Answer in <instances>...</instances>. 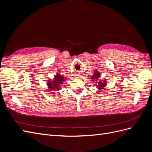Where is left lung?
Returning a JSON list of instances; mask_svg holds the SVG:
<instances>
[{"label":"left lung","instance_id":"8db88e82","mask_svg":"<svg viewBox=\"0 0 152 152\" xmlns=\"http://www.w3.org/2000/svg\"><path fill=\"white\" fill-rule=\"evenodd\" d=\"M95 73H94V75L91 77V79H93V80H98V79H99V78L100 77L99 75H100V73L99 72H98V71L95 70L94 72ZM95 83H97V82H95ZM106 80H103V82H102V80H99V82H98V84H96V86H97L96 87H98V89H104V87L106 86Z\"/></svg>","mask_w":152,"mask_h":152}]
</instances>
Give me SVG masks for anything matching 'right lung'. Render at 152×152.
Here are the masks:
<instances>
[{"label": "right lung", "mask_w": 152, "mask_h": 152, "mask_svg": "<svg viewBox=\"0 0 152 152\" xmlns=\"http://www.w3.org/2000/svg\"><path fill=\"white\" fill-rule=\"evenodd\" d=\"M66 80L65 77H63L59 74H57L54 76L53 80H49V82L47 83V85L49 89L51 91L53 90H58L59 91L60 87L59 86H61L63 83V82Z\"/></svg>", "instance_id": "right-lung-1"}]
</instances>
